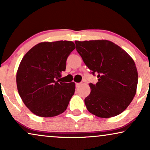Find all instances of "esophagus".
Here are the masks:
<instances>
[{
	"label": "esophagus",
	"instance_id": "1",
	"mask_svg": "<svg viewBox=\"0 0 150 150\" xmlns=\"http://www.w3.org/2000/svg\"><path fill=\"white\" fill-rule=\"evenodd\" d=\"M81 83H76V87H80V86H81Z\"/></svg>",
	"mask_w": 150,
	"mask_h": 150
}]
</instances>
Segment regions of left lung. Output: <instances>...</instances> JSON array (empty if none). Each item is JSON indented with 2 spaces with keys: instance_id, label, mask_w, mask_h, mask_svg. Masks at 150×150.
Listing matches in <instances>:
<instances>
[{
  "instance_id": "obj_1",
  "label": "left lung",
  "mask_w": 150,
  "mask_h": 150,
  "mask_svg": "<svg viewBox=\"0 0 150 150\" xmlns=\"http://www.w3.org/2000/svg\"><path fill=\"white\" fill-rule=\"evenodd\" d=\"M76 49L98 82L89 83L91 93L85 99L87 110L102 118L118 115L136 94L138 72L133 59L108 40L76 41Z\"/></svg>"
}]
</instances>
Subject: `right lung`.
Wrapping results in <instances>:
<instances>
[{
	"label": "right lung",
	"instance_id": "obj_1",
	"mask_svg": "<svg viewBox=\"0 0 150 150\" xmlns=\"http://www.w3.org/2000/svg\"><path fill=\"white\" fill-rule=\"evenodd\" d=\"M75 49L69 41L42 42L22 59L16 76L18 91L28 109L36 115L50 117L66 110L74 94V83H62L61 73Z\"/></svg>",
	"mask_w": 150,
	"mask_h": 150
}]
</instances>
